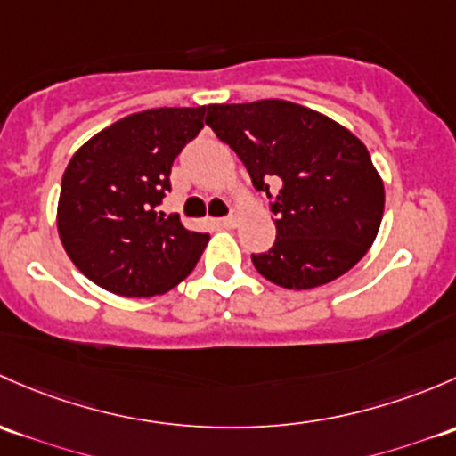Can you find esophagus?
<instances>
[{
  "instance_id": "obj_1",
  "label": "esophagus",
  "mask_w": 456,
  "mask_h": 456,
  "mask_svg": "<svg viewBox=\"0 0 456 456\" xmlns=\"http://www.w3.org/2000/svg\"><path fill=\"white\" fill-rule=\"evenodd\" d=\"M238 218H240V212H238V209H232V214L220 218V224H223V227H236Z\"/></svg>"
}]
</instances>
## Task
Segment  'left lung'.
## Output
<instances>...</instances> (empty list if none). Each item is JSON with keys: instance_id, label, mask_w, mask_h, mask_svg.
Returning a JSON list of instances; mask_svg holds the SVG:
<instances>
[{"instance_id": "8db88e82", "label": "left lung", "mask_w": 456, "mask_h": 456, "mask_svg": "<svg viewBox=\"0 0 456 456\" xmlns=\"http://www.w3.org/2000/svg\"><path fill=\"white\" fill-rule=\"evenodd\" d=\"M205 124L236 151L256 190L268 194L271 181L280 185L271 203L275 244L251 256L262 277L308 290L362 260L380 229L385 183L352 131L275 98L209 104Z\"/></svg>"}]
</instances>
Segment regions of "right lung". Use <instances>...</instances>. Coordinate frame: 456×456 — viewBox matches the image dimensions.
Segmentation results:
<instances>
[{
  "label": "right lung",
  "instance_id": "1",
  "mask_svg": "<svg viewBox=\"0 0 456 456\" xmlns=\"http://www.w3.org/2000/svg\"><path fill=\"white\" fill-rule=\"evenodd\" d=\"M208 107L131 113L85 142L65 167L56 227L67 256L100 289L155 297L194 271L209 233L157 212L170 167L203 128Z\"/></svg>",
  "mask_w": 456,
  "mask_h": 456
}]
</instances>
